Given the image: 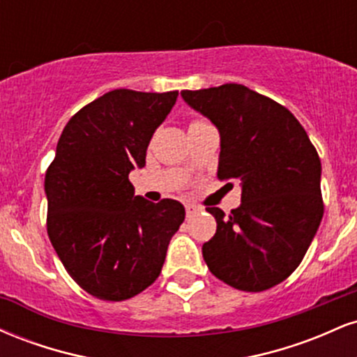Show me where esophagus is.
<instances>
[{
	"mask_svg": "<svg viewBox=\"0 0 357 357\" xmlns=\"http://www.w3.org/2000/svg\"><path fill=\"white\" fill-rule=\"evenodd\" d=\"M199 211H202V208H199V206H195V204H186V216H188V218L198 215Z\"/></svg>",
	"mask_w": 357,
	"mask_h": 357,
	"instance_id": "obj_1",
	"label": "esophagus"
}]
</instances>
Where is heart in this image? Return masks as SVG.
<instances>
[{"label": "heart", "instance_id": "obj_1", "mask_svg": "<svg viewBox=\"0 0 357 357\" xmlns=\"http://www.w3.org/2000/svg\"><path fill=\"white\" fill-rule=\"evenodd\" d=\"M199 122H202V121H192L191 126H192V124H199Z\"/></svg>", "mask_w": 357, "mask_h": 357}]
</instances>
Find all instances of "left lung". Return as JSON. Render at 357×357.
Listing matches in <instances>:
<instances>
[{
	"instance_id": "obj_1",
	"label": "left lung",
	"mask_w": 357,
	"mask_h": 357,
	"mask_svg": "<svg viewBox=\"0 0 357 357\" xmlns=\"http://www.w3.org/2000/svg\"><path fill=\"white\" fill-rule=\"evenodd\" d=\"M181 96L218 127L220 181L241 184V204L230 215L206 208L216 233L203 245L204 261L235 289H272L301 265L321 225L317 151L289 109L245 85L183 90Z\"/></svg>"
}]
</instances>
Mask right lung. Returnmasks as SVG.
<instances>
[{
  "mask_svg": "<svg viewBox=\"0 0 357 357\" xmlns=\"http://www.w3.org/2000/svg\"><path fill=\"white\" fill-rule=\"evenodd\" d=\"M176 99L178 90L104 93L67 122L45 174L53 248L68 275L102 301H126L154 284L184 221L181 203L147 202L129 181Z\"/></svg>",
  "mask_w": 357,
  "mask_h": 357,
  "instance_id": "obj_1",
  "label": "right lung"
}]
</instances>
